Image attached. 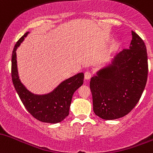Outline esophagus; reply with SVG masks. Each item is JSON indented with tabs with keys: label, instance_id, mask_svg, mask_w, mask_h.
Here are the masks:
<instances>
[{
	"label": "esophagus",
	"instance_id": "obj_1",
	"mask_svg": "<svg viewBox=\"0 0 153 153\" xmlns=\"http://www.w3.org/2000/svg\"><path fill=\"white\" fill-rule=\"evenodd\" d=\"M91 73L90 71H86L85 73V79L86 80H89L91 78Z\"/></svg>",
	"mask_w": 153,
	"mask_h": 153
}]
</instances>
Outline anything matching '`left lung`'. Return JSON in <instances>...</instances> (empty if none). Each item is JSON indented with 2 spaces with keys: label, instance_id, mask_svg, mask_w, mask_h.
Wrapping results in <instances>:
<instances>
[{
  "label": "left lung",
  "instance_id": "obj_1",
  "mask_svg": "<svg viewBox=\"0 0 153 153\" xmlns=\"http://www.w3.org/2000/svg\"><path fill=\"white\" fill-rule=\"evenodd\" d=\"M128 49L118 53L91 78L93 111L105 120L123 117L140 100L147 83L148 65L144 41L131 31Z\"/></svg>",
  "mask_w": 153,
  "mask_h": 153
}]
</instances>
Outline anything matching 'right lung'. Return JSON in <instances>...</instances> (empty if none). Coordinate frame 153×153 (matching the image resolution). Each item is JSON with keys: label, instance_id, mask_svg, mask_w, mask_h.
<instances>
[{"label": "right lung", "instance_id": "right-lung-1", "mask_svg": "<svg viewBox=\"0 0 153 153\" xmlns=\"http://www.w3.org/2000/svg\"><path fill=\"white\" fill-rule=\"evenodd\" d=\"M29 33L26 32L13 48L11 57L12 82L22 103L34 118L44 123H59L69 114L74 93L83 85L84 73L69 77L49 93L37 95L31 92L22 83L19 76L16 52Z\"/></svg>", "mask_w": 153, "mask_h": 153}]
</instances>
